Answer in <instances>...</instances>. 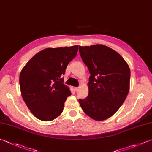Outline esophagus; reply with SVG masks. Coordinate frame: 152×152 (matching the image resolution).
I'll return each mask as SVG.
<instances>
[{"mask_svg":"<svg viewBox=\"0 0 152 152\" xmlns=\"http://www.w3.org/2000/svg\"><path fill=\"white\" fill-rule=\"evenodd\" d=\"M79 90V87H75L74 88V90H75L76 91H78Z\"/></svg>","mask_w":152,"mask_h":152,"instance_id":"obj_1","label":"esophagus"}]
</instances>
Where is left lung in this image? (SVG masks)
Returning a JSON list of instances; mask_svg holds the SVG:
<instances>
[{"instance_id": "left-lung-1", "label": "left lung", "mask_w": 152, "mask_h": 152, "mask_svg": "<svg viewBox=\"0 0 152 152\" xmlns=\"http://www.w3.org/2000/svg\"><path fill=\"white\" fill-rule=\"evenodd\" d=\"M83 62L88 66L89 93L79 99L85 113L96 121H103L114 115L129 93L130 70L117 52L103 45L79 46Z\"/></svg>"}]
</instances>
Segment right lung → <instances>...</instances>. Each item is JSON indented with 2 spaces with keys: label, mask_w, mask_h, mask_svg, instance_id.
Returning a JSON list of instances; mask_svg holds the SVG:
<instances>
[{
  "label": "right lung",
  "mask_w": 152,
  "mask_h": 152,
  "mask_svg": "<svg viewBox=\"0 0 152 152\" xmlns=\"http://www.w3.org/2000/svg\"><path fill=\"white\" fill-rule=\"evenodd\" d=\"M78 45L47 48L34 55L20 74L23 99L35 117L50 121L61 114L71 91L62 76L75 57Z\"/></svg>",
  "instance_id": "obj_1"
}]
</instances>
